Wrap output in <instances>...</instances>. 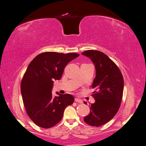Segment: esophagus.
Here are the masks:
<instances>
[{
    "label": "esophagus",
    "mask_w": 146,
    "mask_h": 146,
    "mask_svg": "<svg viewBox=\"0 0 146 146\" xmlns=\"http://www.w3.org/2000/svg\"><path fill=\"white\" fill-rule=\"evenodd\" d=\"M75 102H78V103H80V104L83 103L82 100L80 99H78V98H75Z\"/></svg>",
    "instance_id": "esophagus-1"
}]
</instances>
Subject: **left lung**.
<instances>
[{"mask_svg": "<svg viewBox=\"0 0 146 146\" xmlns=\"http://www.w3.org/2000/svg\"><path fill=\"white\" fill-rule=\"evenodd\" d=\"M82 55L90 58L96 68V76L92 88L95 102L90 113L84 117L88 125L100 127L109 122L120 108L123 91V78L117 65L103 52L88 50ZM84 104H87L86 102Z\"/></svg>", "mask_w": 146, "mask_h": 146, "instance_id": "1", "label": "left lung"}]
</instances>
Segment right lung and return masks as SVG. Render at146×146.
I'll list each match as a JSON object with an SVG mask.
<instances>
[{"instance_id": "add662e5", "label": "right lung", "mask_w": 146, "mask_h": 146, "mask_svg": "<svg viewBox=\"0 0 146 146\" xmlns=\"http://www.w3.org/2000/svg\"><path fill=\"white\" fill-rule=\"evenodd\" d=\"M79 56L76 53L43 52L31 61L21 83L25 111L38 126L48 129L63 117L65 108L72 105L74 98L69 94L54 97V81L60 80L69 62Z\"/></svg>"}]
</instances>
